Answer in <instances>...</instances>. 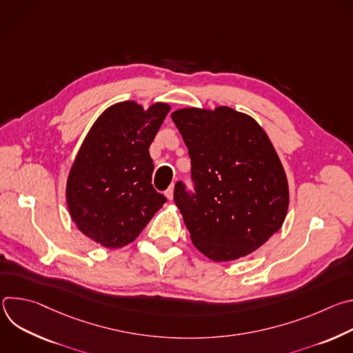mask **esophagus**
Returning a JSON list of instances; mask_svg holds the SVG:
<instances>
[{
  "mask_svg": "<svg viewBox=\"0 0 353 353\" xmlns=\"http://www.w3.org/2000/svg\"><path fill=\"white\" fill-rule=\"evenodd\" d=\"M165 195H166V198H168L169 201L173 199V195H174V184H172V185L165 191Z\"/></svg>",
  "mask_w": 353,
  "mask_h": 353,
  "instance_id": "obj_1",
  "label": "esophagus"
}]
</instances>
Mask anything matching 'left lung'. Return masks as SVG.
Wrapping results in <instances>:
<instances>
[{"label": "left lung", "instance_id": "left-lung-1", "mask_svg": "<svg viewBox=\"0 0 353 353\" xmlns=\"http://www.w3.org/2000/svg\"><path fill=\"white\" fill-rule=\"evenodd\" d=\"M188 148L196 195L174 185L180 210L196 250L216 263L259 250L286 218L289 185L264 128L228 106L183 108L172 113Z\"/></svg>", "mask_w": 353, "mask_h": 353}]
</instances>
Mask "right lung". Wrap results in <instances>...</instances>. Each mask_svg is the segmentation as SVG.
Instances as JSON below:
<instances>
[{
  "mask_svg": "<svg viewBox=\"0 0 353 353\" xmlns=\"http://www.w3.org/2000/svg\"><path fill=\"white\" fill-rule=\"evenodd\" d=\"M169 112L165 102L143 109L124 100L109 106L86 134L65 198L72 222L94 243L106 248L130 244L166 203L150 183L149 146Z\"/></svg>",
  "mask_w": 353,
  "mask_h": 353,
  "instance_id": "right-lung-1",
  "label": "right lung"
}]
</instances>
